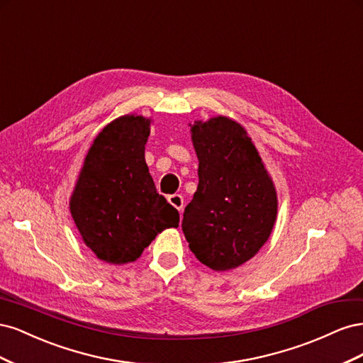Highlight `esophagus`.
I'll list each match as a JSON object with an SVG mask.
<instances>
[{"instance_id": "1", "label": "esophagus", "mask_w": 363, "mask_h": 363, "mask_svg": "<svg viewBox=\"0 0 363 363\" xmlns=\"http://www.w3.org/2000/svg\"><path fill=\"white\" fill-rule=\"evenodd\" d=\"M168 201H169V204L171 206H174L175 208H177V211L182 213L183 212V207H184V200H183V196L182 195H179V194H175V195H169L168 196Z\"/></svg>"}]
</instances>
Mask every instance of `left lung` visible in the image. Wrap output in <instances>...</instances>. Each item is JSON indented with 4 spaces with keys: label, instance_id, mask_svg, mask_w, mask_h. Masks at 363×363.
I'll use <instances>...</instances> for the list:
<instances>
[{
    "label": "left lung",
    "instance_id": "left-lung-1",
    "mask_svg": "<svg viewBox=\"0 0 363 363\" xmlns=\"http://www.w3.org/2000/svg\"><path fill=\"white\" fill-rule=\"evenodd\" d=\"M199 188L182 228L189 248L213 271L235 269L265 245L277 219V191L255 142L238 121H195Z\"/></svg>",
    "mask_w": 363,
    "mask_h": 363
}]
</instances>
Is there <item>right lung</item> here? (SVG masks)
<instances>
[{
  "instance_id": "right-lung-1",
  "label": "right lung",
  "mask_w": 363,
  "mask_h": 363,
  "mask_svg": "<svg viewBox=\"0 0 363 363\" xmlns=\"http://www.w3.org/2000/svg\"><path fill=\"white\" fill-rule=\"evenodd\" d=\"M151 118L130 113L108 123L94 139L69 199L83 242L107 263L140 257L180 215L162 195L145 162Z\"/></svg>"
}]
</instances>
